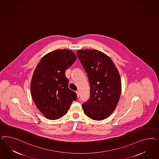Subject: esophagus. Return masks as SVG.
I'll return each mask as SVG.
<instances>
[{"label":"esophagus","instance_id":"obj_1","mask_svg":"<svg viewBox=\"0 0 159 159\" xmlns=\"http://www.w3.org/2000/svg\"><path fill=\"white\" fill-rule=\"evenodd\" d=\"M76 94H77V97H79V96H80V93H79V91H77V92H76Z\"/></svg>","mask_w":159,"mask_h":159}]
</instances>
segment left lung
Listing matches in <instances>:
<instances>
[{
	"mask_svg": "<svg viewBox=\"0 0 159 159\" xmlns=\"http://www.w3.org/2000/svg\"><path fill=\"white\" fill-rule=\"evenodd\" d=\"M90 87V96L83 103L84 112L92 120H103L114 111L120 98L121 83L115 64L108 56L95 49L79 50Z\"/></svg>",
	"mask_w": 159,
	"mask_h": 159,
	"instance_id": "8db88e82",
	"label": "left lung"
}]
</instances>
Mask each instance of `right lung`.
Instances as JSON below:
<instances>
[{
  "mask_svg": "<svg viewBox=\"0 0 159 159\" xmlns=\"http://www.w3.org/2000/svg\"><path fill=\"white\" fill-rule=\"evenodd\" d=\"M75 53L67 49L55 50L45 55L34 70L31 93L34 103L49 120L61 118L67 113L76 93L68 87L65 72L75 62Z\"/></svg>",
  "mask_w": 159,
  "mask_h": 159,
  "instance_id": "obj_1",
  "label": "right lung"
}]
</instances>
